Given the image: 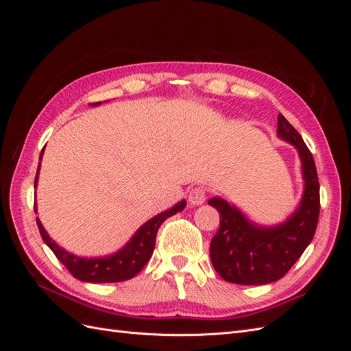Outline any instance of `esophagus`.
<instances>
[{
  "mask_svg": "<svg viewBox=\"0 0 351 351\" xmlns=\"http://www.w3.org/2000/svg\"><path fill=\"white\" fill-rule=\"evenodd\" d=\"M205 197H206V192H205L204 187H193L189 192V202L192 205H195V206L204 204Z\"/></svg>",
  "mask_w": 351,
  "mask_h": 351,
  "instance_id": "1",
  "label": "esophagus"
}]
</instances>
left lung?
<instances>
[{
  "instance_id": "8db88e82",
  "label": "left lung",
  "mask_w": 351,
  "mask_h": 351,
  "mask_svg": "<svg viewBox=\"0 0 351 351\" xmlns=\"http://www.w3.org/2000/svg\"><path fill=\"white\" fill-rule=\"evenodd\" d=\"M278 137L299 152L304 192L300 205L284 222L261 227L221 197L208 204L219 212V230L210 241V261L222 280L241 285L278 281L309 246L319 218V182L313 156L302 136L278 114Z\"/></svg>"
}]
</instances>
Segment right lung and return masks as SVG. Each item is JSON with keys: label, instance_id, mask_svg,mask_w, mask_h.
Returning <instances> with one entry per match:
<instances>
[{"label": "right lung", "instance_id": "add662e5", "mask_svg": "<svg viewBox=\"0 0 351 351\" xmlns=\"http://www.w3.org/2000/svg\"><path fill=\"white\" fill-rule=\"evenodd\" d=\"M99 104L102 102H95L90 105L92 107H97ZM42 155H44V151L40 152L39 159H42ZM39 168H40V164L38 165V171L35 177V187L38 186ZM184 206H186V200H182L173 208H169L168 210H164L161 214L151 218L149 221H146L145 224L134 232V236L123 249L110 254V256H104V258L76 256V254H73L66 249L60 247L58 244L48 236L47 230L40 224L38 217H36V224H38L42 240H44L47 246L54 252L57 259L64 265L74 278L84 282H95V284L120 282V281L133 278L134 275H137L142 271V268L147 263V261L151 259L154 253L156 232L159 227H161V224L167 218L176 215L177 212H182ZM35 212H36V204H35Z\"/></svg>", "mask_w": 351, "mask_h": 351}]
</instances>
